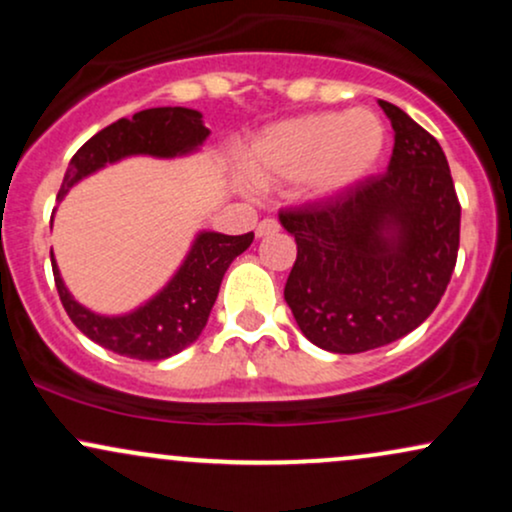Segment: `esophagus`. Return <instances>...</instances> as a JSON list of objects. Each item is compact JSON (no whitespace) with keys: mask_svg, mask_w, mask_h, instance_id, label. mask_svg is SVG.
<instances>
[{"mask_svg":"<svg viewBox=\"0 0 512 512\" xmlns=\"http://www.w3.org/2000/svg\"><path fill=\"white\" fill-rule=\"evenodd\" d=\"M279 221L274 219H262L260 226H257V238H264V236H274V233H279Z\"/></svg>","mask_w":512,"mask_h":512,"instance_id":"esophagus-1","label":"esophagus"}]
</instances>
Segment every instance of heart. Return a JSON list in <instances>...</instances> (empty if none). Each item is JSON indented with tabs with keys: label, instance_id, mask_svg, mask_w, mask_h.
I'll return each instance as SVG.
<instances>
[{
	"label": "heart",
	"instance_id": "b5f03b06",
	"mask_svg": "<svg viewBox=\"0 0 512 512\" xmlns=\"http://www.w3.org/2000/svg\"><path fill=\"white\" fill-rule=\"evenodd\" d=\"M385 144L387 129L373 110L310 113L257 134L240 156V170L262 190L301 182L305 197L325 202L366 182L383 161Z\"/></svg>",
	"mask_w": 512,
	"mask_h": 512
}]
</instances>
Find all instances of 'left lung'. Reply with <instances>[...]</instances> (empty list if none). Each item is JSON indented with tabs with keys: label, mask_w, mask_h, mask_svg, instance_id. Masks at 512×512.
Segmentation results:
<instances>
[{
	"label": "left lung",
	"mask_w": 512,
	"mask_h": 512,
	"mask_svg": "<svg viewBox=\"0 0 512 512\" xmlns=\"http://www.w3.org/2000/svg\"><path fill=\"white\" fill-rule=\"evenodd\" d=\"M387 173L346 195L281 211L298 255L284 298L305 337L332 354L397 342L436 310L460 248L448 158L397 105Z\"/></svg>",
	"instance_id": "obj_1"
}]
</instances>
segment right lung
Masks as SVG:
<instances>
[{"mask_svg": "<svg viewBox=\"0 0 512 512\" xmlns=\"http://www.w3.org/2000/svg\"><path fill=\"white\" fill-rule=\"evenodd\" d=\"M207 137L209 129L204 127L202 113L192 108H180V105L149 108L132 117H122L93 134L76 151L69 161L67 173H64L57 202H62L76 182L98 173L110 163L129 156H190L202 149ZM252 238L255 233L223 236L216 231H199L168 284L139 308L122 315L96 313L76 301L64 284L55 252H50L52 274H55V286L64 310L91 342L120 356L139 358V361H161V358L180 354L182 349L197 342V337L207 327L216 296H219L223 274L240 252L250 248Z\"/></svg>", "mask_w": 512, "mask_h": 512, "instance_id": "right-lung-1", "label": "right lung"}]
</instances>
